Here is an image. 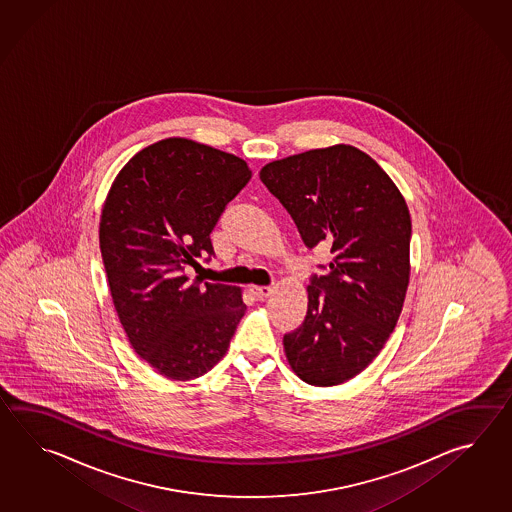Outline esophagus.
Wrapping results in <instances>:
<instances>
[{
	"label": "esophagus",
	"instance_id": "obj_1",
	"mask_svg": "<svg viewBox=\"0 0 512 512\" xmlns=\"http://www.w3.org/2000/svg\"><path fill=\"white\" fill-rule=\"evenodd\" d=\"M251 291L256 298L263 300V298H267V296H271L274 293V287L272 285H252Z\"/></svg>",
	"mask_w": 512,
	"mask_h": 512
}]
</instances>
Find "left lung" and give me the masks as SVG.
<instances>
[{
    "mask_svg": "<svg viewBox=\"0 0 512 512\" xmlns=\"http://www.w3.org/2000/svg\"><path fill=\"white\" fill-rule=\"evenodd\" d=\"M260 179L305 245L333 254L326 276L307 285L304 324L283 337L287 362L311 386L348 382L379 355L403 311L412 236L403 194L349 144L272 161Z\"/></svg>",
    "mask_w": 512,
    "mask_h": 512,
    "instance_id": "8db88e82",
    "label": "left lung"
}]
</instances>
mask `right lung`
Instances as JSON below:
<instances>
[{"label":"right lung","mask_w":512,"mask_h":512,"mask_svg":"<svg viewBox=\"0 0 512 512\" xmlns=\"http://www.w3.org/2000/svg\"><path fill=\"white\" fill-rule=\"evenodd\" d=\"M251 175L241 157L168 137L109 188L98 227L109 293L131 348L170 381L212 370L247 311L240 287L188 282L185 269L214 254L210 232Z\"/></svg>","instance_id":"obj_1"}]
</instances>
